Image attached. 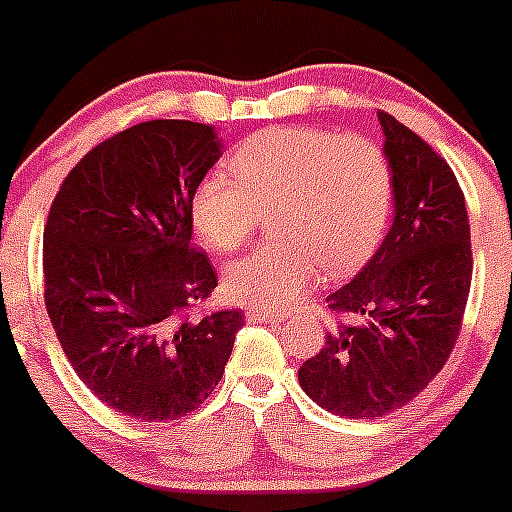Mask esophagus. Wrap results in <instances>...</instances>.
Segmentation results:
<instances>
[{
	"instance_id": "1",
	"label": "esophagus",
	"mask_w": 512,
	"mask_h": 512,
	"mask_svg": "<svg viewBox=\"0 0 512 512\" xmlns=\"http://www.w3.org/2000/svg\"><path fill=\"white\" fill-rule=\"evenodd\" d=\"M246 320L253 322V325H276V322L284 320V314H281V312H271V309L251 307L246 312Z\"/></svg>"
}]
</instances>
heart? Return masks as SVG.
Returning <instances> with one entry per match:
<instances>
[{
    "mask_svg": "<svg viewBox=\"0 0 512 512\" xmlns=\"http://www.w3.org/2000/svg\"><path fill=\"white\" fill-rule=\"evenodd\" d=\"M228 171L195 185L190 218L213 251L241 248L271 215L281 241L256 248L225 269L233 302L281 309L327 274L358 269L386 233L393 175L386 154L365 137L322 126H279L243 139Z\"/></svg>",
    "mask_w": 512,
    "mask_h": 512,
    "instance_id": "obj_1",
    "label": "heart"
}]
</instances>
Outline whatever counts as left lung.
Wrapping results in <instances>:
<instances>
[{
	"mask_svg": "<svg viewBox=\"0 0 512 512\" xmlns=\"http://www.w3.org/2000/svg\"><path fill=\"white\" fill-rule=\"evenodd\" d=\"M393 175V225L373 259L327 297L358 325L327 332L299 368L317 406L375 419L406 406L444 368L470 297L472 243L452 167L419 134L378 111Z\"/></svg>",
	"mask_w": 512,
	"mask_h": 512,
	"instance_id": "left-lung-1",
	"label": "left lung"
}]
</instances>
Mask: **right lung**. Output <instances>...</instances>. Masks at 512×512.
Segmentation results:
<instances>
[{"instance_id":"right-lung-1","label":"right lung","mask_w":512,"mask_h":512,"mask_svg":"<svg viewBox=\"0 0 512 512\" xmlns=\"http://www.w3.org/2000/svg\"><path fill=\"white\" fill-rule=\"evenodd\" d=\"M220 154L213 126L144 121L93 147L50 205V322L78 378L129 419L198 409L243 327L238 309L187 314L218 287L208 256L190 246V198Z\"/></svg>"}]
</instances>
